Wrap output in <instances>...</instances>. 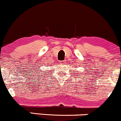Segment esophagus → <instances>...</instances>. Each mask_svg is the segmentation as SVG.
<instances>
[{"label": "esophagus", "instance_id": "obj_1", "mask_svg": "<svg viewBox=\"0 0 121 121\" xmlns=\"http://www.w3.org/2000/svg\"><path fill=\"white\" fill-rule=\"evenodd\" d=\"M65 62H65V60H62V61H60V63H61V64H65Z\"/></svg>", "mask_w": 121, "mask_h": 121}]
</instances>
